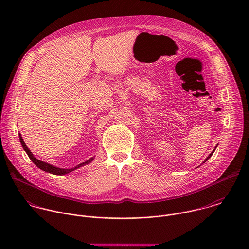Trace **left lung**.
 <instances>
[{
	"mask_svg": "<svg viewBox=\"0 0 249 249\" xmlns=\"http://www.w3.org/2000/svg\"><path fill=\"white\" fill-rule=\"evenodd\" d=\"M215 148H216V146H215V147H214V149H215ZM214 149H213V151H212V152H211V153H210V154H209V156H208V157H207V158H206V159H205V161H204V162H206V161H207V160H208V159H209V158H210V157H211V156H212V155H213V151H214ZM204 162H203V163H204Z\"/></svg>",
	"mask_w": 249,
	"mask_h": 249,
	"instance_id": "8db88e82",
	"label": "left lung"
}]
</instances>
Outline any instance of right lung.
Instances as JSON below:
<instances>
[{"label": "right lung", "mask_w": 249, "mask_h": 249, "mask_svg": "<svg viewBox=\"0 0 249 249\" xmlns=\"http://www.w3.org/2000/svg\"><path fill=\"white\" fill-rule=\"evenodd\" d=\"M20 142L22 143V146H23L24 149L26 150V152H27L28 156L30 157V159L36 164V166H37L39 169H41L42 171L47 172V173H50V174H53V175H57V176L60 175V176H63V175L69 174V173H71L72 171H74L75 169L80 168V167H82V166H84V165L90 163V162L93 160V158H91V159H89L88 161H86V162H84V163H81V164L77 165L76 167H74V168H72V169H60V168H56V167H54V166H52V165H50V164H48V163H45V162H43V161H40V160L36 159V157L33 155V153L31 152V150H30V149L28 148V146L26 145V143L24 142L23 138L21 137V134H20Z\"/></svg>", "instance_id": "obj_1"}]
</instances>
